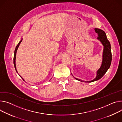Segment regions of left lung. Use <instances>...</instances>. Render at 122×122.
<instances>
[{"label": "left lung", "instance_id": "left-lung-1", "mask_svg": "<svg viewBox=\"0 0 122 122\" xmlns=\"http://www.w3.org/2000/svg\"><path fill=\"white\" fill-rule=\"evenodd\" d=\"M94 30L98 36L97 39L102 43L104 46L102 65L100 68L97 71L96 76L93 80L90 81H84L78 78H75V79L79 81L90 83L101 79L109 68L110 64L112 63V54L111 51V46H110L109 41L108 40L107 37L105 32L101 29L97 28H95Z\"/></svg>", "mask_w": 122, "mask_h": 122}]
</instances>
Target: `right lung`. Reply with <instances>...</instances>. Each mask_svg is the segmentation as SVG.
Instances as JSON below:
<instances>
[{
	"label": "right lung",
	"mask_w": 122,
	"mask_h": 122,
	"mask_svg": "<svg viewBox=\"0 0 122 122\" xmlns=\"http://www.w3.org/2000/svg\"><path fill=\"white\" fill-rule=\"evenodd\" d=\"M22 39L21 40V41L18 43V44H17V45L16 46V48H15V53H14V66H15V71H16L17 72V73H18V72H17V70H16V65H15V59H16V51H17V49H18V47H19V45L20 44V43H21V42H22ZM20 77H21V78L23 80V81H24V79L22 78V77L20 75H19Z\"/></svg>",
	"instance_id": "add662e5"
}]
</instances>
